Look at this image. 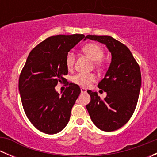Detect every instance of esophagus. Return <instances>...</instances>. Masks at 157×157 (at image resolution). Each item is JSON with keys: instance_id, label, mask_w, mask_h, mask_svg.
I'll return each mask as SVG.
<instances>
[{"instance_id": "obj_1", "label": "esophagus", "mask_w": 157, "mask_h": 157, "mask_svg": "<svg viewBox=\"0 0 157 157\" xmlns=\"http://www.w3.org/2000/svg\"><path fill=\"white\" fill-rule=\"evenodd\" d=\"M80 91H81L82 93H86V89H85V88H83V87H82L81 89H80Z\"/></svg>"}]
</instances>
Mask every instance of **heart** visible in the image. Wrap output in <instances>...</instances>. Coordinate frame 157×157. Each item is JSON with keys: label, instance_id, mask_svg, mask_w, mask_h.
I'll return each mask as SVG.
<instances>
[{"label": "heart", "instance_id": "heart-1", "mask_svg": "<svg viewBox=\"0 0 157 157\" xmlns=\"http://www.w3.org/2000/svg\"><path fill=\"white\" fill-rule=\"evenodd\" d=\"M83 52L87 55L92 60L95 61V65L101 66L102 64V58L104 56V50L96 43H89L83 47ZM75 61V55L74 52H69L66 55L65 64L68 69H71ZM96 77L93 74H77L72 77V82L80 86L86 87L96 82Z\"/></svg>", "mask_w": 157, "mask_h": 157}]
</instances>
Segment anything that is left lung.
I'll return each mask as SVG.
<instances>
[{
    "instance_id": "obj_1",
    "label": "left lung",
    "mask_w": 157,
    "mask_h": 157,
    "mask_svg": "<svg viewBox=\"0 0 157 157\" xmlns=\"http://www.w3.org/2000/svg\"><path fill=\"white\" fill-rule=\"evenodd\" d=\"M86 39L104 44L112 54L110 66L98 84L106 92V97L102 99L96 92L88 90L91 99L86 109L99 129L115 131L129 121L137 106L141 86L140 67L128 47L111 36L88 35Z\"/></svg>"
}]
</instances>
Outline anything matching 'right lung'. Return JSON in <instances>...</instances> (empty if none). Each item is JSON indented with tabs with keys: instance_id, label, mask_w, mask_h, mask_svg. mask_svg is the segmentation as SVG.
Here are the masks:
<instances>
[{
	"instance_id": "1",
	"label": "right lung",
	"mask_w": 157,
	"mask_h": 157,
	"mask_svg": "<svg viewBox=\"0 0 157 157\" xmlns=\"http://www.w3.org/2000/svg\"><path fill=\"white\" fill-rule=\"evenodd\" d=\"M83 34L49 37L30 52L19 78L22 104L30 122L42 132L54 134L68 123L71 112L80 93L78 85L69 83L60 95L55 87L68 73L66 55Z\"/></svg>"
}]
</instances>
